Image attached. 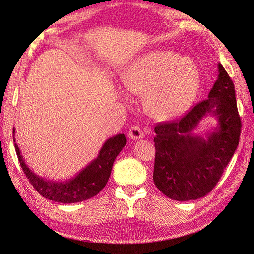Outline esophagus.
Wrapping results in <instances>:
<instances>
[{
	"mask_svg": "<svg viewBox=\"0 0 254 254\" xmlns=\"http://www.w3.org/2000/svg\"><path fill=\"white\" fill-rule=\"evenodd\" d=\"M128 137L132 139H139L144 137V132L138 126H133L130 128V132H128Z\"/></svg>",
	"mask_w": 254,
	"mask_h": 254,
	"instance_id": "esophagus-1",
	"label": "esophagus"
}]
</instances>
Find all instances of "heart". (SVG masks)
<instances>
[{
  "label": "heart",
  "mask_w": 254,
  "mask_h": 254,
  "mask_svg": "<svg viewBox=\"0 0 254 254\" xmlns=\"http://www.w3.org/2000/svg\"><path fill=\"white\" fill-rule=\"evenodd\" d=\"M122 82L131 94H144L145 107L154 118L168 120L190 105L198 73L190 59L170 51H154L134 62Z\"/></svg>",
  "instance_id": "heart-1"
}]
</instances>
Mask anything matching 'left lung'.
Instances as JSON below:
<instances>
[{"label":"left lung","mask_w":254,"mask_h":254,"mask_svg":"<svg viewBox=\"0 0 254 254\" xmlns=\"http://www.w3.org/2000/svg\"><path fill=\"white\" fill-rule=\"evenodd\" d=\"M207 115L218 119V127L204 139L192 132ZM240 132L235 85L218 63V76L207 99L192 107L179 120L156 124L155 186L176 201L205 196L233 158Z\"/></svg>","instance_id":"obj_1"}]
</instances>
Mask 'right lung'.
<instances>
[{"label": "right lung", "mask_w": 254, "mask_h": 254, "mask_svg": "<svg viewBox=\"0 0 254 254\" xmlns=\"http://www.w3.org/2000/svg\"><path fill=\"white\" fill-rule=\"evenodd\" d=\"M13 134H15V130ZM126 144L127 138L124 134H118L108 138L102 145L97 158L80 170L76 176L65 181H51L36 175L26 165L16 143L15 150L24 174L40 195L58 203L71 204L91 198L105 188L109 180L113 163Z\"/></svg>", "instance_id": "obj_1"}]
</instances>
